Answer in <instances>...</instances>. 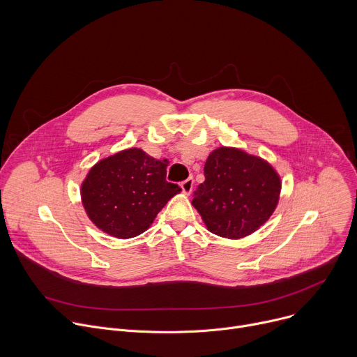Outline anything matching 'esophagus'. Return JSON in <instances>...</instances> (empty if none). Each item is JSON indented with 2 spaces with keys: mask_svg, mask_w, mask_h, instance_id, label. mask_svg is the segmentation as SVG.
<instances>
[{
  "mask_svg": "<svg viewBox=\"0 0 357 357\" xmlns=\"http://www.w3.org/2000/svg\"><path fill=\"white\" fill-rule=\"evenodd\" d=\"M181 189H182V192H183L185 195H189V193L192 192V189H193V178L185 179V181L181 183Z\"/></svg>",
  "mask_w": 357,
  "mask_h": 357,
  "instance_id": "esophagus-1",
  "label": "esophagus"
}]
</instances>
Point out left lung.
Masks as SVG:
<instances>
[{
    "label": "left lung",
    "instance_id": "obj_1",
    "mask_svg": "<svg viewBox=\"0 0 357 357\" xmlns=\"http://www.w3.org/2000/svg\"><path fill=\"white\" fill-rule=\"evenodd\" d=\"M203 172L205 182L195 190L192 205L213 234L245 237L274 213L281 179L263 158L238 148L220 146L211 152Z\"/></svg>",
    "mask_w": 357,
    "mask_h": 357
}]
</instances>
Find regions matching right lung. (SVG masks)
Segmentation results:
<instances>
[{"instance_id":"1","label":"right lung","mask_w":357,"mask_h":357,"mask_svg":"<svg viewBox=\"0 0 357 357\" xmlns=\"http://www.w3.org/2000/svg\"><path fill=\"white\" fill-rule=\"evenodd\" d=\"M179 192L178 185L167 182V160L152 158L141 148L98 161L80 188L89 219L117 238L144 233Z\"/></svg>"}]
</instances>
